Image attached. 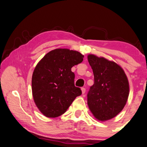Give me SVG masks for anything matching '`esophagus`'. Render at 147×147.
<instances>
[{"label":"esophagus","mask_w":147,"mask_h":147,"mask_svg":"<svg viewBox=\"0 0 147 147\" xmlns=\"http://www.w3.org/2000/svg\"><path fill=\"white\" fill-rule=\"evenodd\" d=\"M86 88H82V91L83 94H84V93H86Z\"/></svg>","instance_id":"34e87169"}]
</instances>
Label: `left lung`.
Returning a JSON list of instances; mask_svg holds the SVG:
<instances>
[{"mask_svg": "<svg viewBox=\"0 0 147 147\" xmlns=\"http://www.w3.org/2000/svg\"><path fill=\"white\" fill-rule=\"evenodd\" d=\"M94 84L88 93L89 109L97 119L104 121L117 115L124 108L129 85L124 70L117 63L93 54L88 56Z\"/></svg>", "mask_w": 147, "mask_h": 147, "instance_id": "8db88e82", "label": "left lung"}]
</instances>
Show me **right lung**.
<instances>
[{
  "instance_id": "1",
  "label": "right lung",
  "mask_w": 147,
  "mask_h": 147,
  "mask_svg": "<svg viewBox=\"0 0 147 147\" xmlns=\"http://www.w3.org/2000/svg\"><path fill=\"white\" fill-rule=\"evenodd\" d=\"M84 56L69 49H55L46 54L34 70L32 90L38 109L47 117L66 111L82 90L74 85L71 67L82 62Z\"/></svg>"
}]
</instances>
